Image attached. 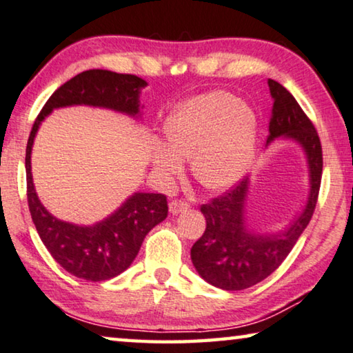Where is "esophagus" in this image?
Segmentation results:
<instances>
[{"mask_svg": "<svg viewBox=\"0 0 353 353\" xmlns=\"http://www.w3.org/2000/svg\"><path fill=\"white\" fill-rule=\"evenodd\" d=\"M189 207H191V205H189L186 200H181V199H175L169 203V208H170L172 214L183 213V211H186Z\"/></svg>", "mask_w": 353, "mask_h": 353, "instance_id": "obj_1", "label": "esophagus"}]
</instances>
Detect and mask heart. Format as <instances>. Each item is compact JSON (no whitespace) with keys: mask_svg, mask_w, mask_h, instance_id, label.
I'll list each match as a JSON object with an SVG mask.
<instances>
[{"mask_svg":"<svg viewBox=\"0 0 353 353\" xmlns=\"http://www.w3.org/2000/svg\"><path fill=\"white\" fill-rule=\"evenodd\" d=\"M257 120L251 107L221 91L195 96L165 123L167 145L156 143L154 165L162 175L181 170L191 159L192 175L203 188L221 191L245 175L254 158Z\"/></svg>","mask_w":353,"mask_h":353,"instance_id":"b5f03b06","label":"heart"}]
</instances>
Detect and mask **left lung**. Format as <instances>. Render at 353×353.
<instances>
[{"label":"left lung","instance_id":"obj_1","mask_svg":"<svg viewBox=\"0 0 353 353\" xmlns=\"http://www.w3.org/2000/svg\"><path fill=\"white\" fill-rule=\"evenodd\" d=\"M268 86L274 104L267 145L283 135L303 146L311 181L309 197L303 213L289 229L274 235H259L246 227L248 178L200 207L207 227L191 249L192 263L207 283L224 290L248 289L279 268L311 221L321 191L323 158L316 128L283 85L270 79Z\"/></svg>","mask_w":353,"mask_h":353}]
</instances>
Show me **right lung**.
I'll return each mask as SVG.
<instances>
[{"label":"right lung","instance_id":"right-lung-1","mask_svg":"<svg viewBox=\"0 0 353 353\" xmlns=\"http://www.w3.org/2000/svg\"><path fill=\"white\" fill-rule=\"evenodd\" d=\"M143 79L104 69H90L68 80L53 93L37 115L28 137L25 156L26 197L36 230L52 257L68 271L86 281H107L129 268L140 246L154 225L167 218L164 194L137 192L112 216L96 225L82 227L59 221L42 207L31 176V148L41 121L53 108L93 105L139 115V93Z\"/></svg>","mask_w":353,"mask_h":353}]
</instances>
